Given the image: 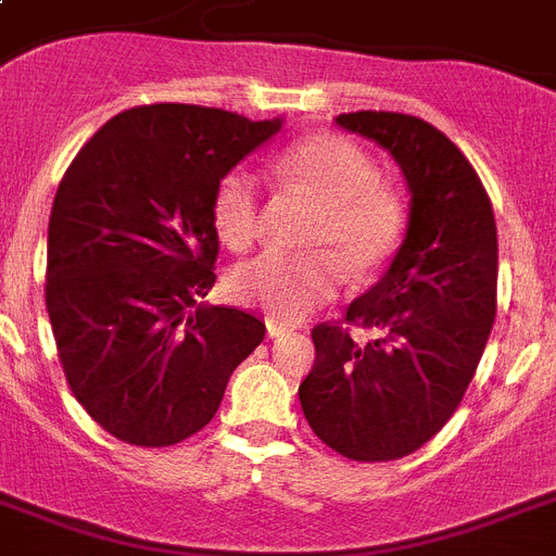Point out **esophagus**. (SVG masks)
I'll return each mask as SVG.
<instances>
[{
	"label": "esophagus",
	"instance_id": "obj_1",
	"mask_svg": "<svg viewBox=\"0 0 556 556\" xmlns=\"http://www.w3.org/2000/svg\"><path fill=\"white\" fill-rule=\"evenodd\" d=\"M265 326H268V338L270 340L286 338L288 331H291V329H288V326H282V323H277V320H268V323H265Z\"/></svg>",
	"mask_w": 556,
	"mask_h": 556
}]
</instances>
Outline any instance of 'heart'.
<instances>
[{
  "label": "heart",
  "instance_id": "obj_1",
  "mask_svg": "<svg viewBox=\"0 0 556 556\" xmlns=\"http://www.w3.org/2000/svg\"><path fill=\"white\" fill-rule=\"evenodd\" d=\"M279 176L320 210L305 248L312 253H265L230 274V294L277 323H300L338 294L343 270L369 277L404 236V207L378 185V167L361 147L314 135L277 161ZM210 218L218 239L242 251L260 233V185L248 169H230L213 190Z\"/></svg>",
  "mask_w": 556,
  "mask_h": 556
}]
</instances>
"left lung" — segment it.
Listing matches in <instances>:
<instances>
[{"mask_svg":"<svg viewBox=\"0 0 556 556\" xmlns=\"http://www.w3.org/2000/svg\"><path fill=\"white\" fill-rule=\"evenodd\" d=\"M334 121L395 159L409 187V225L387 274L349 305L346 323L312 331L317 357L300 404L340 456L392 462L450 421L482 361L496 317V222L470 161L427 121L397 112ZM349 325L376 338L361 344Z\"/></svg>","mask_w":556,"mask_h":556,"instance_id":"left-lung-1","label":"left lung"}]
</instances>
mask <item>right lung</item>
I'll use <instances>...</instances> for the list:
<instances>
[{"mask_svg": "<svg viewBox=\"0 0 556 556\" xmlns=\"http://www.w3.org/2000/svg\"><path fill=\"white\" fill-rule=\"evenodd\" d=\"M282 117L152 103L100 126L56 187L46 308L65 380L106 432L169 447L207 427L265 323L201 303L216 282L213 190Z\"/></svg>", "mask_w": 556, "mask_h": 556, "instance_id": "1", "label": "right lung"}]
</instances>
